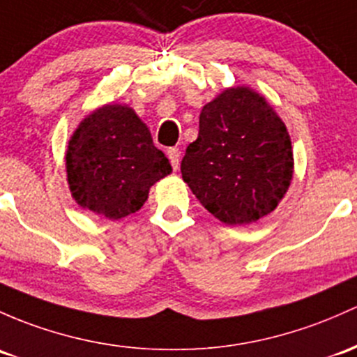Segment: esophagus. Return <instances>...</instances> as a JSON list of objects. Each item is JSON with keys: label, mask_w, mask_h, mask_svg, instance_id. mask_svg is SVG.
I'll use <instances>...</instances> for the list:
<instances>
[{"label": "esophagus", "mask_w": 357, "mask_h": 357, "mask_svg": "<svg viewBox=\"0 0 357 357\" xmlns=\"http://www.w3.org/2000/svg\"><path fill=\"white\" fill-rule=\"evenodd\" d=\"M167 155H168V160H170L172 167H174V170H178V167H180V149L178 148H168Z\"/></svg>", "instance_id": "esophagus-1"}]
</instances>
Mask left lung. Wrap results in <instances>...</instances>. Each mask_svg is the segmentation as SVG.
<instances>
[{"label": "left lung", "instance_id": "obj_1", "mask_svg": "<svg viewBox=\"0 0 357 357\" xmlns=\"http://www.w3.org/2000/svg\"><path fill=\"white\" fill-rule=\"evenodd\" d=\"M284 122L248 86L226 88L206 103L199 136L180 172L201 204L226 225H248L272 213L293 178Z\"/></svg>", "mask_w": 357, "mask_h": 357}]
</instances>
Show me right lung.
Masks as SVG:
<instances>
[{
    "label": "right lung",
    "mask_w": 357,
    "mask_h": 357,
    "mask_svg": "<svg viewBox=\"0 0 357 357\" xmlns=\"http://www.w3.org/2000/svg\"><path fill=\"white\" fill-rule=\"evenodd\" d=\"M170 172L172 165L153 144L148 126L128 105L109 103L93 110L68 143L73 199L109 220L139 211L149 187Z\"/></svg>",
    "instance_id": "1"
}]
</instances>
